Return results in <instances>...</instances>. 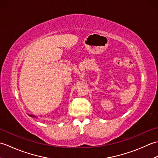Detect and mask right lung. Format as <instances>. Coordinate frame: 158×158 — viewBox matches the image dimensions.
<instances>
[{"label":"right lung","mask_w":158,"mask_h":158,"mask_svg":"<svg viewBox=\"0 0 158 158\" xmlns=\"http://www.w3.org/2000/svg\"><path fill=\"white\" fill-rule=\"evenodd\" d=\"M31 117H36V116L35 115H29Z\"/></svg>","instance_id":"obj_1"}]
</instances>
